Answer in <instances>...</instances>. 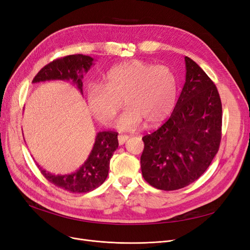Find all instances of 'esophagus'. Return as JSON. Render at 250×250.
Returning a JSON list of instances; mask_svg holds the SVG:
<instances>
[{"label": "esophagus", "instance_id": "34e87169", "mask_svg": "<svg viewBox=\"0 0 250 250\" xmlns=\"http://www.w3.org/2000/svg\"><path fill=\"white\" fill-rule=\"evenodd\" d=\"M128 138H129V137H128V135H126V134H120L119 135V137H118V141H119V144H120V145H123V144L128 140Z\"/></svg>", "mask_w": 250, "mask_h": 250}]
</instances>
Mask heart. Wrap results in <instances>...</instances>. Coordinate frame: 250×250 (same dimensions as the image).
<instances>
[{"label": "heart", "mask_w": 250, "mask_h": 250, "mask_svg": "<svg viewBox=\"0 0 250 250\" xmlns=\"http://www.w3.org/2000/svg\"><path fill=\"white\" fill-rule=\"evenodd\" d=\"M177 94V76L171 67L130 60L109 70L104 84L88 86L86 102L98 122L108 126L124 100L127 109L118 120V126L134 129L143 121L153 127L167 119L175 106Z\"/></svg>", "instance_id": "1"}]
</instances>
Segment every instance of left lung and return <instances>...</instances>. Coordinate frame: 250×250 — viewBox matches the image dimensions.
<instances>
[{
  "label": "left lung",
  "mask_w": 250,
  "mask_h": 250,
  "mask_svg": "<svg viewBox=\"0 0 250 250\" xmlns=\"http://www.w3.org/2000/svg\"><path fill=\"white\" fill-rule=\"evenodd\" d=\"M186 82L171 117L143 138L141 169L147 183L174 191L197 180L219 150L222 104L214 82L185 57Z\"/></svg>",
  "instance_id": "8db88e82"
}]
</instances>
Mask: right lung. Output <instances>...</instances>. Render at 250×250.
Returning a JSON list of instances; mask_svg holds the SVG:
<instances>
[{
    "label": "right lung",
    "mask_w": 250,
    "mask_h": 250,
    "mask_svg": "<svg viewBox=\"0 0 250 250\" xmlns=\"http://www.w3.org/2000/svg\"><path fill=\"white\" fill-rule=\"evenodd\" d=\"M94 58L87 55H67L44 65L33 78V83L48 80H73L82 94L83 73L93 65ZM119 146L118 133L100 131L94 147L80 169L72 174L54 175L37 165L42 175L51 184L72 193H87L101 186L108 175L110 158Z\"/></svg>",
    "instance_id": "obj_1"
}]
</instances>
